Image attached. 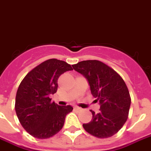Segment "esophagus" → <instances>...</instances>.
Returning <instances> with one entry per match:
<instances>
[{
	"label": "esophagus",
	"mask_w": 151,
	"mask_h": 151,
	"mask_svg": "<svg viewBox=\"0 0 151 151\" xmlns=\"http://www.w3.org/2000/svg\"><path fill=\"white\" fill-rule=\"evenodd\" d=\"M73 109L75 110V111H80V110L81 109L79 107H77V106H75V107H73Z\"/></svg>",
	"instance_id": "34e87169"
}]
</instances>
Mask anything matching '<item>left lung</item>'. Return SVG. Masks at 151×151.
I'll list each match as a JSON object with an SVG mask.
<instances>
[{"label": "left lung", "instance_id": "obj_1", "mask_svg": "<svg viewBox=\"0 0 151 151\" xmlns=\"http://www.w3.org/2000/svg\"><path fill=\"white\" fill-rule=\"evenodd\" d=\"M88 81L91 92L100 105V111L92 113L84 129L98 138L115 135L128 118L131 99L127 84L111 67L99 60H84L72 65Z\"/></svg>", "mask_w": 151, "mask_h": 151}]
</instances>
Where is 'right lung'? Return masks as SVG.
Masks as SVG:
<instances>
[{
    "label": "right lung",
    "instance_id": "add662e5",
    "mask_svg": "<svg viewBox=\"0 0 151 151\" xmlns=\"http://www.w3.org/2000/svg\"><path fill=\"white\" fill-rule=\"evenodd\" d=\"M72 70L65 61L50 59L32 70L21 82L16 94V114L32 137L50 138L63 128L66 116L73 107L58 105L50 96L57 91L59 77Z\"/></svg>",
    "mask_w": 151,
    "mask_h": 151
}]
</instances>
